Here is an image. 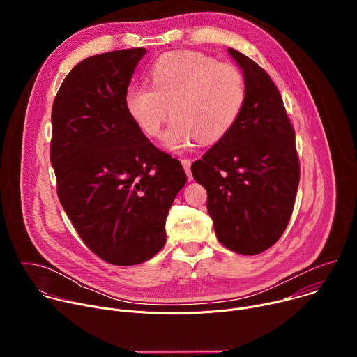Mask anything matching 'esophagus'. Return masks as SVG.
Returning a JSON list of instances; mask_svg holds the SVG:
<instances>
[{
    "label": "esophagus",
    "instance_id": "34e87169",
    "mask_svg": "<svg viewBox=\"0 0 357 357\" xmlns=\"http://www.w3.org/2000/svg\"><path fill=\"white\" fill-rule=\"evenodd\" d=\"M181 162H182V167H183V169H185V172H186V175H188V179H189V181H192V174H190V161H189V160H181Z\"/></svg>",
    "mask_w": 357,
    "mask_h": 357
}]
</instances>
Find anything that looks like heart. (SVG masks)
<instances>
[{"mask_svg":"<svg viewBox=\"0 0 357 357\" xmlns=\"http://www.w3.org/2000/svg\"><path fill=\"white\" fill-rule=\"evenodd\" d=\"M146 84L126 91V113L145 135L158 137L171 109L174 120L164 145L175 152L197 138L205 142L223 138L245 100L244 77L234 65L190 50L160 56L146 73Z\"/></svg>","mask_w":357,"mask_h":357,"instance_id":"heart-1","label":"heart"}]
</instances>
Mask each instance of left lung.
Instances as JSON below:
<instances>
[{
  "instance_id": "8db88e82",
  "label": "left lung",
  "mask_w": 357,
  "mask_h": 357,
  "mask_svg": "<svg viewBox=\"0 0 357 357\" xmlns=\"http://www.w3.org/2000/svg\"><path fill=\"white\" fill-rule=\"evenodd\" d=\"M227 52L243 70L244 105L230 131L190 169L208 192V212L219 241L254 256L270 248L289 222L299 162L277 86L238 50L229 47Z\"/></svg>"
}]
</instances>
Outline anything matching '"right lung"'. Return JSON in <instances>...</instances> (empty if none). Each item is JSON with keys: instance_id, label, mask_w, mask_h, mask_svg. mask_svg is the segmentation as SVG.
Masks as SVG:
<instances>
[{"instance_id": "obj_1", "label": "right lung", "mask_w": 357, "mask_h": 357, "mask_svg": "<svg viewBox=\"0 0 357 357\" xmlns=\"http://www.w3.org/2000/svg\"><path fill=\"white\" fill-rule=\"evenodd\" d=\"M145 54L132 47L83 59L52 107L59 200L86 245L114 266L141 264L164 247L168 211L186 182L181 162L149 142L124 109Z\"/></svg>"}]
</instances>
